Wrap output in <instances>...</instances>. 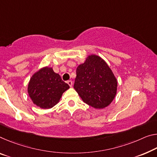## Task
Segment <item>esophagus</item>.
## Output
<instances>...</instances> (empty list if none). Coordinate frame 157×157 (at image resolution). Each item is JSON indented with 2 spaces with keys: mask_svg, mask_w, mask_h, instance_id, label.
<instances>
[{
  "mask_svg": "<svg viewBox=\"0 0 157 157\" xmlns=\"http://www.w3.org/2000/svg\"><path fill=\"white\" fill-rule=\"evenodd\" d=\"M67 83H68V85H69L70 86H71V87L72 86H73V82H72L71 80L67 81Z\"/></svg>",
  "mask_w": 157,
  "mask_h": 157,
  "instance_id": "34e87169",
  "label": "esophagus"
}]
</instances>
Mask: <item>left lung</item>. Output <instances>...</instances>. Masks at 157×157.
Here are the masks:
<instances>
[{
	"mask_svg": "<svg viewBox=\"0 0 157 157\" xmlns=\"http://www.w3.org/2000/svg\"><path fill=\"white\" fill-rule=\"evenodd\" d=\"M74 89L84 103L96 109L108 106L117 94V80L106 62L91 54L76 70Z\"/></svg>",
	"mask_w": 157,
	"mask_h": 157,
	"instance_id": "left-lung-1",
	"label": "left lung"
}]
</instances>
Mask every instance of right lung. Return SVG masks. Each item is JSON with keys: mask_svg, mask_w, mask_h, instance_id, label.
Returning a JSON list of instances; mask_svg holds the SVG:
<instances>
[{"mask_svg": "<svg viewBox=\"0 0 157 157\" xmlns=\"http://www.w3.org/2000/svg\"><path fill=\"white\" fill-rule=\"evenodd\" d=\"M70 86L52 68L44 67L33 75L28 85V93L33 103L43 109L57 104L62 94Z\"/></svg>", "mask_w": 157, "mask_h": 157, "instance_id": "obj_1", "label": "right lung"}]
</instances>
